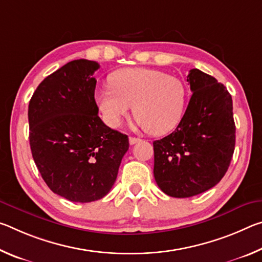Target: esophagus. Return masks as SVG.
<instances>
[{"label":"esophagus","instance_id":"1","mask_svg":"<svg viewBox=\"0 0 262 262\" xmlns=\"http://www.w3.org/2000/svg\"><path fill=\"white\" fill-rule=\"evenodd\" d=\"M141 139H137V137H134V136H130L129 137V143L130 144H135L137 143V142H140Z\"/></svg>","mask_w":262,"mask_h":262}]
</instances>
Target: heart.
<instances>
[{
	"label": "heart",
	"instance_id": "b5f03b06",
	"mask_svg": "<svg viewBox=\"0 0 262 262\" xmlns=\"http://www.w3.org/2000/svg\"><path fill=\"white\" fill-rule=\"evenodd\" d=\"M111 86L100 89L97 104L107 125L118 128L133 112L140 126L162 135L178 125L187 91L183 81L161 70L127 68L112 74Z\"/></svg>",
	"mask_w": 262,
	"mask_h": 262
}]
</instances>
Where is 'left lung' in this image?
Returning a JSON list of instances; mask_svg holds the SVG:
<instances>
[{
    "label": "left lung",
    "instance_id": "8db88e82",
    "mask_svg": "<svg viewBox=\"0 0 262 262\" xmlns=\"http://www.w3.org/2000/svg\"><path fill=\"white\" fill-rule=\"evenodd\" d=\"M193 95L178 127L154 142V176L164 193L190 198L214 187L227 173L236 143L232 98L210 75L190 69Z\"/></svg>",
    "mask_w": 262,
    "mask_h": 262
}]
</instances>
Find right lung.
Returning <instances> with one entry per match:
<instances>
[{"label":"right lung","instance_id":"right-lung-1","mask_svg":"<svg viewBox=\"0 0 262 262\" xmlns=\"http://www.w3.org/2000/svg\"><path fill=\"white\" fill-rule=\"evenodd\" d=\"M95 61L68 62L39 84L29 104L30 147L48 187L73 202L107 194L128 136L101 121L95 100Z\"/></svg>","mask_w":262,"mask_h":262}]
</instances>
